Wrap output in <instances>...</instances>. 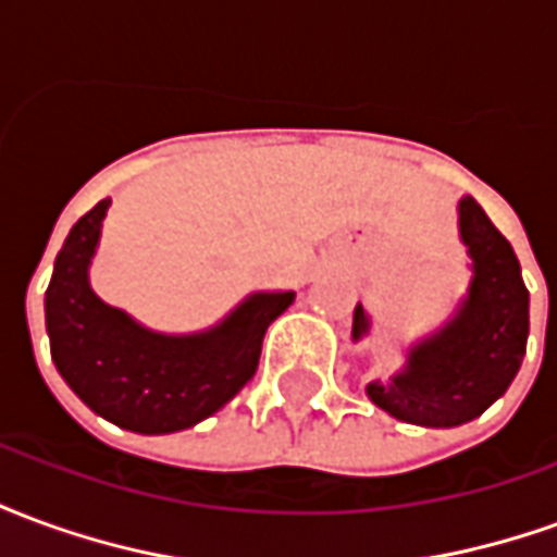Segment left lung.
Listing matches in <instances>:
<instances>
[{
  "mask_svg": "<svg viewBox=\"0 0 557 557\" xmlns=\"http://www.w3.org/2000/svg\"><path fill=\"white\" fill-rule=\"evenodd\" d=\"M459 242L471 259V280L442 327L406 346V363L387 382L373 379L367 397L391 418L450 430L480 418L522 367L528 343V289L513 247L492 226L474 196L459 206ZM373 331L367 307H355L351 339Z\"/></svg>",
  "mask_w": 557,
  "mask_h": 557,
  "instance_id": "8db88e82",
  "label": "left lung"
}]
</instances>
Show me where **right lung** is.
<instances>
[{
	"label": "right lung",
	"instance_id": "right-lung-1",
	"mask_svg": "<svg viewBox=\"0 0 557 557\" xmlns=\"http://www.w3.org/2000/svg\"><path fill=\"white\" fill-rule=\"evenodd\" d=\"M110 199L74 223L44 295L50 355L65 385L95 414L139 435L190 430L253 379L268 325L295 301L292 289L250 292L214 325L163 334L98 298L91 259Z\"/></svg>",
	"mask_w": 557,
	"mask_h": 557
}]
</instances>
